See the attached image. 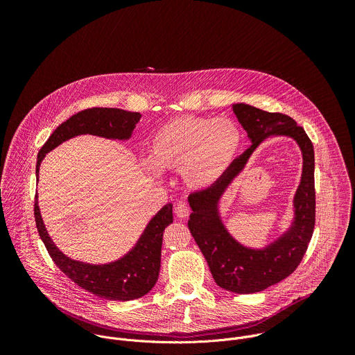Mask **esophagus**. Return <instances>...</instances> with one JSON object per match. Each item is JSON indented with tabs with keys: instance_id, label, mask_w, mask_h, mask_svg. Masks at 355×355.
<instances>
[{
	"instance_id": "esophagus-1",
	"label": "esophagus",
	"mask_w": 355,
	"mask_h": 355,
	"mask_svg": "<svg viewBox=\"0 0 355 355\" xmlns=\"http://www.w3.org/2000/svg\"><path fill=\"white\" fill-rule=\"evenodd\" d=\"M189 214H191V209H189V207L185 204V202H180V204H177V207H175V215H177L178 218L185 219V218H188Z\"/></svg>"
}]
</instances>
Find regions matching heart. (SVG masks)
Masks as SVG:
<instances>
[{
	"mask_svg": "<svg viewBox=\"0 0 355 355\" xmlns=\"http://www.w3.org/2000/svg\"><path fill=\"white\" fill-rule=\"evenodd\" d=\"M243 133L229 118L180 116L166 122L148 143V162L157 171H180L193 191L218 184L237 159Z\"/></svg>",
	"mask_w": 355,
	"mask_h": 355,
	"instance_id": "b5f03b06",
	"label": "heart"
}]
</instances>
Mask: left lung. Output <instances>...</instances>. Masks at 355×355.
Returning <instances> with one entry per match:
<instances>
[{
  "label": "left lung",
  "mask_w": 355,
  "mask_h": 355,
  "mask_svg": "<svg viewBox=\"0 0 355 355\" xmlns=\"http://www.w3.org/2000/svg\"><path fill=\"white\" fill-rule=\"evenodd\" d=\"M233 112L251 146L218 184L188 196L192 209L188 227L220 288L234 293H256L289 277L305 256L315 229V151L306 132L288 115L267 112L244 103L233 104ZM277 135L292 138L302 155L301 181L293 200L294 215L287 230L275 241L264 248H248L224 225L221 198L259 144Z\"/></svg>",
  "instance_id": "left-lung-1"
}]
</instances>
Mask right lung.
<instances>
[{
	"instance_id": "1",
	"label": "right lung",
	"mask_w": 355,
	"mask_h": 355,
	"mask_svg": "<svg viewBox=\"0 0 355 355\" xmlns=\"http://www.w3.org/2000/svg\"><path fill=\"white\" fill-rule=\"evenodd\" d=\"M141 115L119 108H92L81 111L63 122L42 146L36 162V181L39 168L49 151L62 143L83 135L110 140H129ZM35 220L39 236L55 264L78 286L108 300H133L144 296L157 282L162 263L164 229L173 223V204H166L148 220L135 245L114 261L92 264L74 260L55 244L43 223L39 199H35Z\"/></svg>"
}]
</instances>
